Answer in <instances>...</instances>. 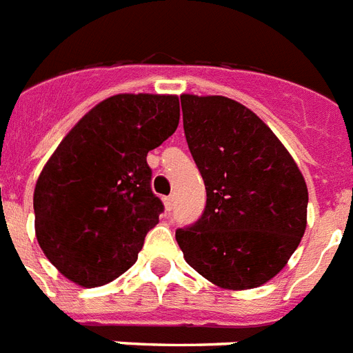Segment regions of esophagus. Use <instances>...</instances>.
<instances>
[{
	"label": "esophagus",
	"mask_w": 353,
	"mask_h": 353,
	"mask_svg": "<svg viewBox=\"0 0 353 353\" xmlns=\"http://www.w3.org/2000/svg\"><path fill=\"white\" fill-rule=\"evenodd\" d=\"M163 201H165V208H167L168 212L174 208V196H167L165 199H163Z\"/></svg>",
	"instance_id": "34e87169"
}]
</instances>
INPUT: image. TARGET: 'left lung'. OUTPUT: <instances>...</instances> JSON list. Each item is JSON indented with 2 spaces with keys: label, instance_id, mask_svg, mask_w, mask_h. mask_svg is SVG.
Listing matches in <instances>:
<instances>
[{
  "label": "left lung",
  "instance_id": "1",
  "mask_svg": "<svg viewBox=\"0 0 353 353\" xmlns=\"http://www.w3.org/2000/svg\"><path fill=\"white\" fill-rule=\"evenodd\" d=\"M181 108L206 205L196 223L177 228V245L214 285L256 288L286 265L305 234V177L276 134L241 103L185 94Z\"/></svg>",
  "mask_w": 353,
  "mask_h": 353
}]
</instances>
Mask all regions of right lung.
I'll return each instance as SVG.
<instances>
[{
	"label": "right lung",
	"instance_id": "1",
	"mask_svg": "<svg viewBox=\"0 0 353 353\" xmlns=\"http://www.w3.org/2000/svg\"><path fill=\"white\" fill-rule=\"evenodd\" d=\"M177 125V96L117 94L59 143L36 183L34 214L37 243L63 276L101 286L136 263L165 210L147 154Z\"/></svg>",
	"mask_w": 353,
	"mask_h": 353
}]
</instances>
